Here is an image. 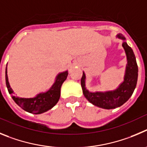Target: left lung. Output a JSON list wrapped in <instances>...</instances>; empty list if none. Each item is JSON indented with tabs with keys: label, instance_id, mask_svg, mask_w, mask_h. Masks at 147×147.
<instances>
[{
	"label": "left lung",
	"instance_id": "left-lung-1",
	"mask_svg": "<svg viewBox=\"0 0 147 147\" xmlns=\"http://www.w3.org/2000/svg\"><path fill=\"white\" fill-rule=\"evenodd\" d=\"M118 37L125 40V38L121 34H119ZM122 47L126 53L127 66L125 75V80L116 90L106 92H89L86 88V76L85 73H83L80 81L83 93L86 98L96 106L105 109L118 108L126 102L134 92L138 80V65L131 47L127 44L126 42H123Z\"/></svg>",
	"mask_w": 147,
	"mask_h": 147
}]
</instances>
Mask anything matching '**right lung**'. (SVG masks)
<instances>
[{"instance_id":"1","label":"right lung","mask_w":147,"mask_h":147,"mask_svg":"<svg viewBox=\"0 0 147 147\" xmlns=\"http://www.w3.org/2000/svg\"><path fill=\"white\" fill-rule=\"evenodd\" d=\"M68 72H61L59 74L55 82L50 89L45 93H40L34 98H19L12 96V99L20 108L34 114H40L51 109L60 98L61 87L62 83L67 79ZM6 83L9 94H12L13 91L9 85L7 76V67L6 68Z\"/></svg>"}]
</instances>
